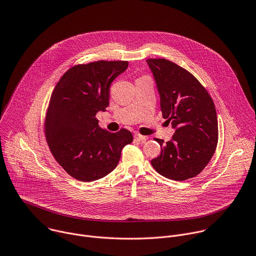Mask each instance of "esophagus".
Wrapping results in <instances>:
<instances>
[{
  "label": "esophagus",
  "mask_w": 256,
  "mask_h": 256,
  "mask_svg": "<svg viewBox=\"0 0 256 256\" xmlns=\"http://www.w3.org/2000/svg\"><path fill=\"white\" fill-rule=\"evenodd\" d=\"M134 138H135L137 141L141 142V143H144V142L147 140V137H146V136H143V135L138 134V133H136V134L134 135Z\"/></svg>",
  "instance_id": "34e87169"
}]
</instances>
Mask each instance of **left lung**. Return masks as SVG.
<instances>
[{
    "label": "left lung",
    "instance_id": "8db88e82",
    "mask_svg": "<svg viewBox=\"0 0 256 256\" xmlns=\"http://www.w3.org/2000/svg\"><path fill=\"white\" fill-rule=\"evenodd\" d=\"M160 94L162 117L176 132L151 164L174 180L198 176L211 160L218 143V120L208 90L190 72L164 58L146 60Z\"/></svg>",
    "mask_w": 256,
    "mask_h": 256
}]
</instances>
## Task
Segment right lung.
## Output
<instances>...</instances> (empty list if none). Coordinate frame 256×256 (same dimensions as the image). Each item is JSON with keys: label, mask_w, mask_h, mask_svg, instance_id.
I'll return each mask as SVG.
<instances>
[{"label": "right lung", "mask_w": 256, "mask_h": 256, "mask_svg": "<svg viewBox=\"0 0 256 256\" xmlns=\"http://www.w3.org/2000/svg\"><path fill=\"white\" fill-rule=\"evenodd\" d=\"M128 68L124 60H98L66 70L51 94L44 120L49 149L74 178L92 182L117 166L123 147L133 141L126 129L111 133L98 125L106 111L113 80Z\"/></svg>", "instance_id": "right-lung-1"}]
</instances>
